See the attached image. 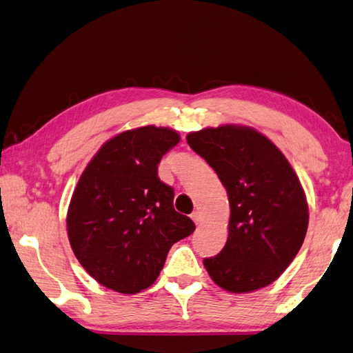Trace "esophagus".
Returning <instances> with one entry per match:
<instances>
[{"mask_svg":"<svg viewBox=\"0 0 353 353\" xmlns=\"http://www.w3.org/2000/svg\"><path fill=\"white\" fill-rule=\"evenodd\" d=\"M190 218L194 219V223L195 224H201V221H203V216H201V212H198V210H195L194 214L190 215Z\"/></svg>","mask_w":353,"mask_h":353,"instance_id":"34e87169","label":"esophagus"}]
</instances>
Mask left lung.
I'll return each mask as SVG.
<instances>
[{
    "label": "left lung",
    "instance_id": "8db88e82",
    "mask_svg": "<svg viewBox=\"0 0 353 353\" xmlns=\"http://www.w3.org/2000/svg\"><path fill=\"white\" fill-rule=\"evenodd\" d=\"M192 149L228 192L229 234L223 250L204 259L219 288L249 294L274 283L294 261L309 225V205L283 152L249 125L221 124L190 132Z\"/></svg>",
    "mask_w": 353,
    "mask_h": 353
}]
</instances>
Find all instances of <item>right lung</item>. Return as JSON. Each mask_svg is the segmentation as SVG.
Returning <instances> with one entry per match:
<instances>
[{
    "instance_id": "add662e5",
    "label": "right lung",
    "mask_w": 353,
    "mask_h": 353,
    "mask_svg": "<svg viewBox=\"0 0 353 353\" xmlns=\"http://www.w3.org/2000/svg\"><path fill=\"white\" fill-rule=\"evenodd\" d=\"M179 139L154 124L119 132L79 176L65 216L69 243L104 288L124 295L150 288L169 249L195 230L174 209V189L158 178V163Z\"/></svg>"
}]
</instances>
